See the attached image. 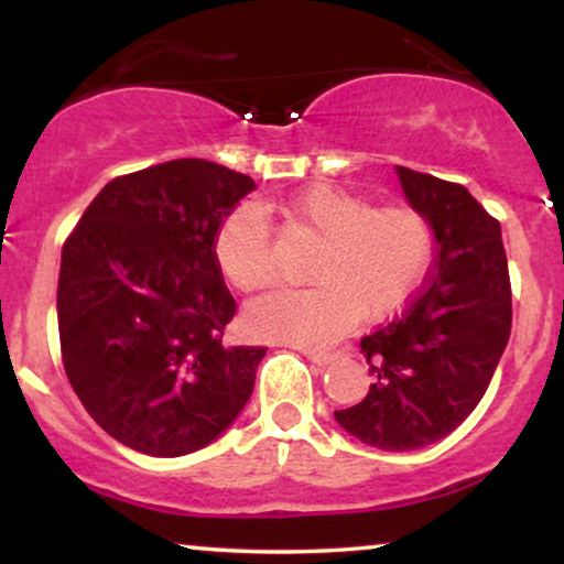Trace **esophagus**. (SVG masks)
Returning a JSON list of instances; mask_svg holds the SVG:
<instances>
[{"mask_svg": "<svg viewBox=\"0 0 564 564\" xmlns=\"http://www.w3.org/2000/svg\"><path fill=\"white\" fill-rule=\"evenodd\" d=\"M305 357L311 359L315 367H326L334 361V354H328V351H305Z\"/></svg>", "mask_w": 564, "mask_h": 564, "instance_id": "34e87169", "label": "esophagus"}]
</instances>
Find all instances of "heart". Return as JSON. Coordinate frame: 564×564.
Returning <instances> with one entry per match:
<instances>
[{"label":"heart","instance_id":"b5f03b06","mask_svg":"<svg viewBox=\"0 0 564 564\" xmlns=\"http://www.w3.org/2000/svg\"><path fill=\"white\" fill-rule=\"evenodd\" d=\"M288 213L321 236L307 269L315 288L276 290L251 300L243 326L259 341L323 349L359 315L384 318L400 311L429 272L434 228L419 207H372L334 184H315L290 199ZM215 261L238 290L272 284V230L264 207L243 203L228 213L215 236Z\"/></svg>","mask_w":564,"mask_h":564}]
</instances>
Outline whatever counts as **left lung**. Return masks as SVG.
<instances>
[{
    "label": "left lung",
    "instance_id": "obj_1",
    "mask_svg": "<svg viewBox=\"0 0 564 564\" xmlns=\"http://www.w3.org/2000/svg\"><path fill=\"white\" fill-rule=\"evenodd\" d=\"M395 172L434 228V272L400 318L361 338L372 384L334 415L359 442L413 452L452 434L482 400L511 336V280L500 223L467 187Z\"/></svg>",
    "mask_w": 564,
    "mask_h": 564
}]
</instances>
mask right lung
Returning <instances> with one entry per match:
<instances>
[{"label": "right lung", "mask_w": 564, "mask_h": 564, "mask_svg": "<svg viewBox=\"0 0 564 564\" xmlns=\"http://www.w3.org/2000/svg\"><path fill=\"white\" fill-rule=\"evenodd\" d=\"M251 189V176L174 159L105 184L66 238L56 297L66 377L130 449L197 452L249 403L267 349L223 344L236 300L215 236Z\"/></svg>", "instance_id": "add662e5"}]
</instances>
